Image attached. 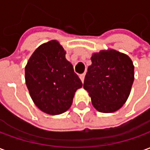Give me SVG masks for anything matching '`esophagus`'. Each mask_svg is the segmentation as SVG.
I'll list each match as a JSON object with an SVG mask.
<instances>
[{
    "mask_svg": "<svg viewBox=\"0 0 150 150\" xmlns=\"http://www.w3.org/2000/svg\"><path fill=\"white\" fill-rule=\"evenodd\" d=\"M84 78H85V74H83V75H79V79H81L82 83H83V81H84Z\"/></svg>",
    "mask_w": 150,
    "mask_h": 150,
    "instance_id": "1",
    "label": "esophagus"
}]
</instances>
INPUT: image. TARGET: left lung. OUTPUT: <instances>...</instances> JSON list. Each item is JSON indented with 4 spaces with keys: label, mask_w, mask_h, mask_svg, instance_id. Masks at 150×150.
I'll list each match as a JSON object with an SVG mask.
<instances>
[{
    "label": "left lung",
    "mask_w": 150,
    "mask_h": 150,
    "mask_svg": "<svg viewBox=\"0 0 150 150\" xmlns=\"http://www.w3.org/2000/svg\"><path fill=\"white\" fill-rule=\"evenodd\" d=\"M83 88L93 107L100 112L119 110L130 94L134 80V66L129 56L116 50L93 53Z\"/></svg>",
    "instance_id": "1"
}]
</instances>
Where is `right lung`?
<instances>
[{"label": "right lung", "mask_w": 150, "mask_h": 150, "mask_svg": "<svg viewBox=\"0 0 150 150\" xmlns=\"http://www.w3.org/2000/svg\"><path fill=\"white\" fill-rule=\"evenodd\" d=\"M57 40L40 45L25 67V79L34 104L43 112L59 115L71 108L75 91L83 83L66 59Z\"/></svg>", "instance_id": "1"}]
</instances>
